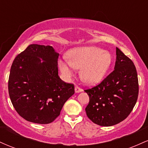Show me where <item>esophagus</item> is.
<instances>
[{
	"mask_svg": "<svg viewBox=\"0 0 148 148\" xmlns=\"http://www.w3.org/2000/svg\"><path fill=\"white\" fill-rule=\"evenodd\" d=\"M74 90H75V92L76 93L81 92L82 91V89H81V88H79V86H75V88H74Z\"/></svg>",
	"mask_w": 148,
	"mask_h": 148,
	"instance_id": "esophagus-1",
	"label": "esophagus"
}]
</instances>
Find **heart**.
<instances>
[{
    "mask_svg": "<svg viewBox=\"0 0 148 148\" xmlns=\"http://www.w3.org/2000/svg\"><path fill=\"white\" fill-rule=\"evenodd\" d=\"M67 62L60 60L58 66L66 77L74 75L73 69H81L80 76L85 84L94 85L104 76L111 64V56L102 49L93 46L77 47L67 53Z\"/></svg>",
    "mask_w": 148,
    "mask_h": 148,
    "instance_id": "heart-1",
    "label": "heart"
}]
</instances>
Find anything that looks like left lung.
<instances>
[{
	"label": "left lung",
	"instance_id": "left-lung-1",
	"mask_svg": "<svg viewBox=\"0 0 148 148\" xmlns=\"http://www.w3.org/2000/svg\"><path fill=\"white\" fill-rule=\"evenodd\" d=\"M85 92L90 98L86 112L92 122L109 127L123 121L138 99V80L134 62L116 47L114 70L99 84Z\"/></svg>",
	"mask_w": 148,
	"mask_h": 148
}]
</instances>
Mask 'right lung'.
Returning a JSON list of instances; mask_svg holds the SVG:
<instances>
[{"label": "right lung", "mask_w": 148, "mask_h": 148, "mask_svg": "<svg viewBox=\"0 0 148 148\" xmlns=\"http://www.w3.org/2000/svg\"><path fill=\"white\" fill-rule=\"evenodd\" d=\"M58 56L51 46L30 45L13 61L9 95L16 111L27 121L52 123L74 94V84L59 77Z\"/></svg>", "instance_id": "right-lung-1"}]
</instances>
